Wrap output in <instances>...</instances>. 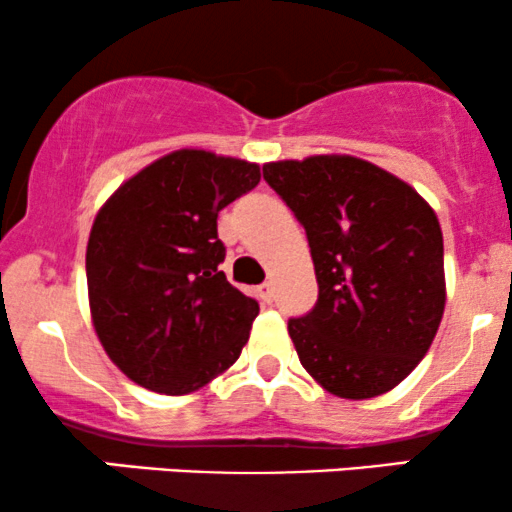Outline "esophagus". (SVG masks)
Here are the masks:
<instances>
[{"mask_svg":"<svg viewBox=\"0 0 512 512\" xmlns=\"http://www.w3.org/2000/svg\"><path fill=\"white\" fill-rule=\"evenodd\" d=\"M257 296H260L262 303H272L274 301V284H272V281L257 286Z\"/></svg>","mask_w":512,"mask_h":512,"instance_id":"obj_1","label":"esophagus"}]
</instances>
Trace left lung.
<instances>
[{
  "mask_svg": "<svg viewBox=\"0 0 512 512\" xmlns=\"http://www.w3.org/2000/svg\"><path fill=\"white\" fill-rule=\"evenodd\" d=\"M308 236L317 303L291 317L303 368L332 395L370 399L419 366L445 308L443 233L414 187L354 156L262 168Z\"/></svg>",
  "mask_w": 512,
  "mask_h": 512,
  "instance_id": "8db88e82",
  "label": "left lung"
}]
</instances>
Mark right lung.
<instances>
[{
	"mask_svg": "<svg viewBox=\"0 0 512 512\" xmlns=\"http://www.w3.org/2000/svg\"><path fill=\"white\" fill-rule=\"evenodd\" d=\"M260 178L257 163L180 149L98 211L86 248L93 327L137 385L187 395L238 361L260 305L219 272L216 219Z\"/></svg>",
	"mask_w": 512,
	"mask_h": 512,
	"instance_id": "add662e5",
	"label": "right lung"
}]
</instances>
